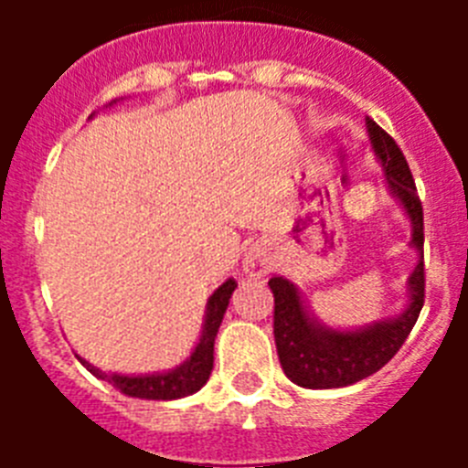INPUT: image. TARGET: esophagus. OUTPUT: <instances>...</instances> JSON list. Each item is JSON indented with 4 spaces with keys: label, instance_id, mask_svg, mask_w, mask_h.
Segmentation results:
<instances>
[{
    "label": "esophagus",
    "instance_id": "1",
    "mask_svg": "<svg viewBox=\"0 0 468 468\" xmlns=\"http://www.w3.org/2000/svg\"><path fill=\"white\" fill-rule=\"evenodd\" d=\"M270 270H271V260L264 253H260V250H250V253L243 258V271H246L248 276L260 279V276H264Z\"/></svg>",
    "mask_w": 468,
    "mask_h": 468
}]
</instances>
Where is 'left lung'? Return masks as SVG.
I'll list each match as a JSON object with an SVG mask.
<instances>
[{
  "label": "left lung",
  "instance_id": "8db88e82",
  "mask_svg": "<svg viewBox=\"0 0 468 468\" xmlns=\"http://www.w3.org/2000/svg\"><path fill=\"white\" fill-rule=\"evenodd\" d=\"M370 144L382 164L387 187L410 218L417 264L408 279V304L403 314L387 321H375L356 330H335L324 325L302 300L292 281L271 276L274 292V340L285 378L304 388H340L378 373L396 356L408 340L424 307V213L417 197L410 166L396 140L366 119Z\"/></svg>",
  "mask_w": 468,
  "mask_h": 468
}]
</instances>
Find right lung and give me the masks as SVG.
Masks as SVG:
<instances>
[{
  "label": "right lung",
  "mask_w": 468,
  "mask_h": 468,
  "mask_svg": "<svg viewBox=\"0 0 468 468\" xmlns=\"http://www.w3.org/2000/svg\"><path fill=\"white\" fill-rule=\"evenodd\" d=\"M237 288V281L227 279L225 283L208 297V304H206V316H204V328L198 335V342L194 346V351L189 354L187 361H183L177 367L168 370V373H154V375H107L102 370H98L95 366H90L89 361H84L81 356L80 363L90 370L98 379H105V382L114 384V387L126 396H133V399H144V400H176L185 399V396L197 394L198 388L204 387L210 378V370H213V345L215 335L222 324V316H225L227 307H229V297Z\"/></svg>",
  "instance_id": "add662e5"
}]
</instances>
